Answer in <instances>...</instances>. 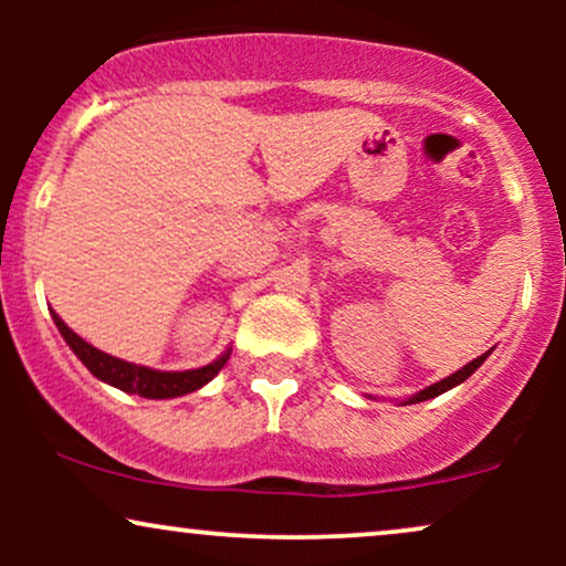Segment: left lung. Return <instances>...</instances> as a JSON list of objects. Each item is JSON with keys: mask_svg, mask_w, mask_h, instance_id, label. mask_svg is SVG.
Instances as JSON below:
<instances>
[{"mask_svg": "<svg viewBox=\"0 0 566 566\" xmlns=\"http://www.w3.org/2000/svg\"><path fill=\"white\" fill-rule=\"evenodd\" d=\"M486 356H490V350H486V354H482L479 356V359H473V361H469V365L465 367H460L458 373H452L450 378H444V380H439V382H433V386H428V388H423V391L420 394H415V396H409V399L405 401V405H418V401H426V399H433V396H439V394H444V391H450V388H454V386H460V382L463 380H469L473 373H476L479 367L484 365V359Z\"/></svg>", "mask_w": 566, "mask_h": 566, "instance_id": "obj_1", "label": "left lung"}]
</instances>
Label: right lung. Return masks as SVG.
<instances>
[{
    "instance_id": "add662e5",
    "label": "right lung",
    "mask_w": 566,
    "mask_h": 566,
    "mask_svg": "<svg viewBox=\"0 0 566 566\" xmlns=\"http://www.w3.org/2000/svg\"><path fill=\"white\" fill-rule=\"evenodd\" d=\"M55 327L61 329L63 340L69 343V348L80 356V361L97 380L108 382V386L119 388L125 394H138L143 399H172V396H184L197 391V388L207 386L216 375L223 369L229 361L231 350H226L223 356H218L212 365L199 367V369H186V373H161V369L129 365L125 359H116L112 354H103L95 346H90L87 340H82L74 329H69V324L53 311Z\"/></svg>"
}]
</instances>
